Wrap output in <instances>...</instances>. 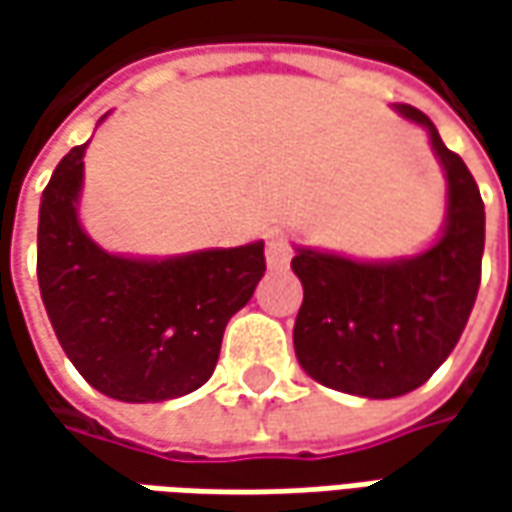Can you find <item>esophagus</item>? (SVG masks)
<instances>
[{
  "instance_id": "obj_1",
  "label": "esophagus",
  "mask_w": 512,
  "mask_h": 512,
  "mask_svg": "<svg viewBox=\"0 0 512 512\" xmlns=\"http://www.w3.org/2000/svg\"><path fill=\"white\" fill-rule=\"evenodd\" d=\"M290 256H293V247L287 242V236L282 230H273L270 236H267V247H265V259L267 267L270 270H282L290 262Z\"/></svg>"
}]
</instances>
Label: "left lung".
I'll use <instances>...</instances> for the list:
<instances>
[{"label":"left lung","mask_w":512,"mask_h":512,"mask_svg":"<svg viewBox=\"0 0 512 512\" xmlns=\"http://www.w3.org/2000/svg\"><path fill=\"white\" fill-rule=\"evenodd\" d=\"M393 110L424 128L444 170L439 236L396 259L296 247L290 262L305 287L293 327L296 359L310 379L364 399L422 387L453 353L482 282L484 202L476 179L422 110Z\"/></svg>","instance_id":"1"}]
</instances>
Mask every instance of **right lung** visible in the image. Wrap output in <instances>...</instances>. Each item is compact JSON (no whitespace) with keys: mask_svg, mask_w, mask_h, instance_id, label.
Masks as SVG:
<instances>
[{"mask_svg":"<svg viewBox=\"0 0 512 512\" xmlns=\"http://www.w3.org/2000/svg\"><path fill=\"white\" fill-rule=\"evenodd\" d=\"M85 150L56 165L39 205L36 276L50 325L85 382L110 399L187 396L213 376L230 316L265 276V242L162 259L105 250L79 216Z\"/></svg>","mask_w":512,"mask_h":512,"instance_id":"obj_1","label":"right lung"}]
</instances>
